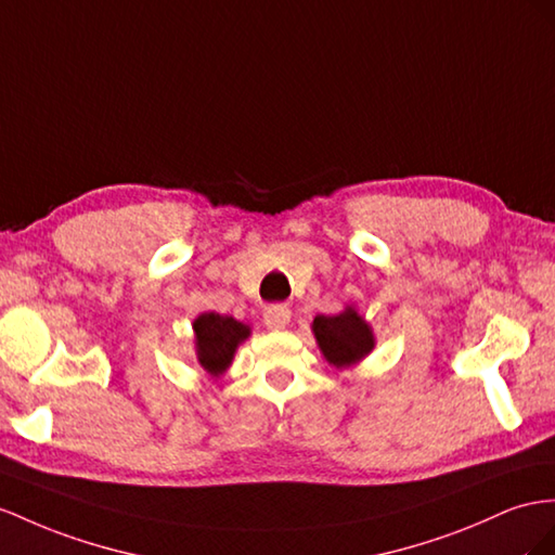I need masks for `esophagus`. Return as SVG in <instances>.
I'll use <instances>...</instances> for the list:
<instances>
[{
    "mask_svg": "<svg viewBox=\"0 0 555 555\" xmlns=\"http://www.w3.org/2000/svg\"><path fill=\"white\" fill-rule=\"evenodd\" d=\"M262 321H264L267 328H272V331L286 328V325L291 323V309H288L286 305H272V307H267V309L262 311Z\"/></svg>",
    "mask_w": 555,
    "mask_h": 555,
    "instance_id": "obj_1",
    "label": "esophagus"
}]
</instances>
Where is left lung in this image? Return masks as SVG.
<instances>
[{
  "label": "left lung",
  "instance_id": "1",
  "mask_svg": "<svg viewBox=\"0 0 555 555\" xmlns=\"http://www.w3.org/2000/svg\"><path fill=\"white\" fill-rule=\"evenodd\" d=\"M311 333H314L323 359L337 371L359 365L363 359L371 357L377 345L373 325L359 314V309L353 305H347L333 317L319 314L311 321Z\"/></svg>",
  "mask_w": 555,
  "mask_h": 555
}]
</instances>
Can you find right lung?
Masks as SVG:
<instances>
[{"label":"right lung","instance_id":"1","mask_svg":"<svg viewBox=\"0 0 555 555\" xmlns=\"http://www.w3.org/2000/svg\"><path fill=\"white\" fill-rule=\"evenodd\" d=\"M196 363L204 371L220 379L232 365L236 349L250 337V325L236 321L234 317H222L216 311L198 314L192 323Z\"/></svg>","mask_w":555,"mask_h":555}]
</instances>
